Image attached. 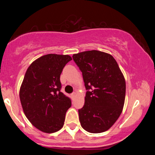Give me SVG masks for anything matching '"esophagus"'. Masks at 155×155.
<instances>
[{
    "label": "esophagus",
    "mask_w": 155,
    "mask_h": 155,
    "mask_svg": "<svg viewBox=\"0 0 155 155\" xmlns=\"http://www.w3.org/2000/svg\"><path fill=\"white\" fill-rule=\"evenodd\" d=\"M71 96H72V97H76V92H73V93L71 94Z\"/></svg>",
    "instance_id": "1"
}]
</instances>
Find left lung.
<instances>
[{"instance_id":"left-lung-1","label":"left lung","mask_w":155,"mask_h":155,"mask_svg":"<svg viewBox=\"0 0 155 155\" xmlns=\"http://www.w3.org/2000/svg\"><path fill=\"white\" fill-rule=\"evenodd\" d=\"M82 72L88 90L84 105L79 110L81 127L91 133L108 130L120 117L124 107L126 84L113 56L97 50L73 55Z\"/></svg>"}]
</instances>
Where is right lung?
I'll use <instances>...</instances> for the list:
<instances>
[{"instance_id": "1", "label": "right lung", "mask_w": 155, "mask_h": 155, "mask_svg": "<svg viewBox=\"0 0 155 155\" xmlns=\"http://www.w3.org/2000/svg\"><path fill=\"white\" fill-rule=\"evenodd\" d=\"M68 54H48L28 67L19 89L21 104L28 120L44 133H52L63 127L70 98L60 92V74L71 60Z\"/></svg>"}]
</instances>
